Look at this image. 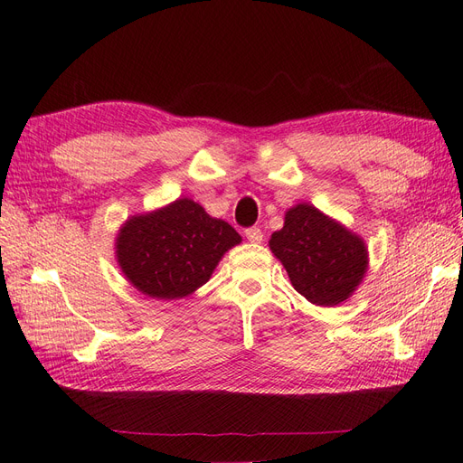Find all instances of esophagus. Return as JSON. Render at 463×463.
<instances>
[{
	"mask_svg": "<svg viewBox=\"0 0 463 463\" xmlns=\"http://www.w3.org/2000/svg\"><path fill=\"white\" fill-rule=\"evenodd\" d=\"M245 237H247V241L260 243V241H262V232H260V228H257V226L247 228V230H245Z\"/></svg>",
	"mask_w": 463,
	"mask_h": 463,
	"instance_id": "esophagus-1",
	"label": "esophagus"
}]
</instances>
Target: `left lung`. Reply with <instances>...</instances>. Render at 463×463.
Returning <instances> with one entry per match:
<instances>
[{"instance_id": "8db88e82", "label": "left lung", "mask_w": 463, "mask_h": 463, "mask_svg": "<svg viewBox=\"0 0 463 463\" xmlns=\"http://www.w3.org/2000/svg\"><path fill=\"white\" fill-rule=\"evenodd\" d=\"M269 245L294 288L316 306L345 302L368 269L364 240L307 203L286 212L284 228Z\"/></svg>"}]
</instances>
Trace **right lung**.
<instances>
[{"mask_svg":"<svg viewBox=\"0 0 463 463\" xmlns=\"http://www.w3.org/2000/svg\"><path fill=\"white\" fill-rule=\"evenodd\" d=\"M241 243L228 222L212 218L191 201H177L132 216L117 235V260L124 277L142 294L179 299L201 288L228 249Z\"/></svg>","mask_w":463,"mask_h":463,"instance_id":"add662e5","label":"right lung"}]
</instances>
